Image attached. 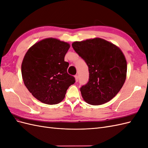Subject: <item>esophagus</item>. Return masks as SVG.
Here are the masks:
<instances>
[{
	"mask_svg": "<svg viewBox=\"0 0 148 148\" xmlns=\"http://www.w3.org/2000/svg\"><path fill=\"white\" fill-rule=\"evenodd\" d=\"M75 78L76 82H78V76L77 75H76L75 76Z\"/></svg>",
	"mask_w": 148,
	"mask_h": 148,
	"instance_id": "34e87169",
	"label": "esophagus"
}]
</instances>
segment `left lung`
Listing matches in <instances>:
<instances>
[{
	"instance_id": "left-lung-1",
	"label": "left lung",
	"mask_w": 148,
	"mask_h": 148,
	"mask_svg": "<svg viewBox=\"0 0 148 148\" xmlns=\"http://www.w3.org/2000/svg\"><path fill=\"white\" fill-rule=\"evenodd\" d=\"M72 47L89 69V81L80 88L84 100L94 106L110 101L126 79L127 64L122 51L98 38L74 42Z\"/></svg>"
}]
</instances>
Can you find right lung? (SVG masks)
<instances>
[{"label":"right lung","instance_id":"obj_1","mask_svg":"<svg viewBox=\"0 0 148 148\" xmlns=\"http://www.w3.org/2000/svg\"><path fill=\"white\" fill-rule=\"evenodd\" d=\"M70 44L56 38L41 40L26 53L21 64L24 84L38 100L56 104L65 97L66 90L75 82L67 73L69 64L64 60Z\"/></svg>","mask_w":148,"mask_h":148}]
</instances>
